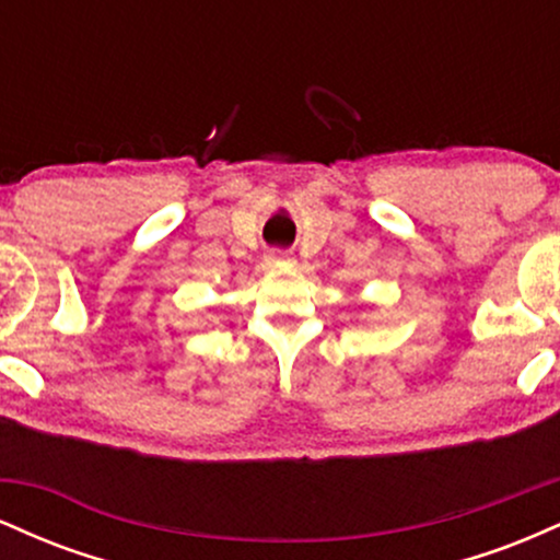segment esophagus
I'll use <instances>...</instances> for the list:
<instances>
[{"label": "esophagus", "instance_id": "1", "mask_svg": "<svg viewBox=\"0 0 560 560\" xmlns=\"http://www.w3.org/2000/svg\"><path fill=\"white\" fill-rule=\"evenodd\" d=\"M268 262H271V266H289L292 258H287V255H281V253H271L268 255Z\"/></svg>", "mask_w": 560, "mask_h": 560}]
</instances>
